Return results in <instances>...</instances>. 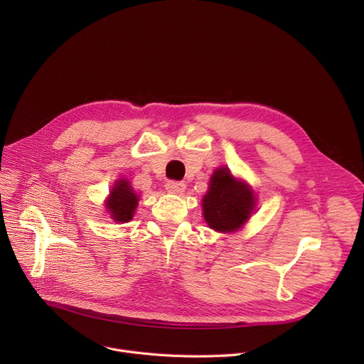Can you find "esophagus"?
<instances>
[{
    "mask_svg": "<svg viewBox=\"0 0 364 364\" xmlns=\"http://www.w3.org/2000/svg\"><path fill=\"white\" fill-rule=\"evenodd\" d=\"M165 188L168 190L169 193H176V195H181L186 190V184L183 181H168L165 184Z\"/></svg>",
    "mask_w": 364,
    "mask_h": 364,
    "instance_id": "34e87169",
    "label": "esophagus"
}]
</instances>
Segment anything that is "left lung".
<instances>
[{
  "instance_id": "8db88e82",
  "label": "left lung",
  "mask_w": 364,
  "mask_h": 364,
  "mask_svg": "<svg viewBox=\"0 0 364 364\" xmlns=\"http://www.w3.org/2000/svg\"><path fill=\"white\" fill-rule=\"evenodd\" d=\"M255 200L250 184L235 178L227 166L217 168L202 198L205 221L215 232L233 233L251 217Z\"/></svg>"
}]
</instances>
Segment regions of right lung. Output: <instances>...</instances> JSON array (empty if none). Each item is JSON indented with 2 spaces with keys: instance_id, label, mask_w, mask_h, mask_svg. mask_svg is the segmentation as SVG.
<instances>
[{
  "instance_id": "obj_1",
  "label": "right lung",
  "mask_w": 364,
  "mask_h": 364,
  "mask_svg": "<svg viewBox=\"0 0 364 364\" xmlns=\"http://www.w3.org/2000/svg\"><path fill=\"white\" fill-rule=\"evenodd\" d=\"M140 198L134 192L128 180L122 178L114 183L110 195L106 199V208L112 220L117 223H128L132 220Z\"/></svg>"
}]
</instances>
